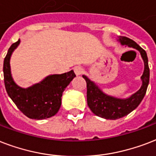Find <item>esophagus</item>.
I'll use <instances>...</instances> for the list:
<instances>
[{"instance_id": "esophagus-1", "label": "esophagus", "mask_w": 156, "mask_h": 156, "mask_svg": "<svg viewBox=\"0 0 156 156\" xmlns=\"http://www.w3.org/2000/svg\"><path fill=\"white\" fill-rule=\"evenodd\" d=\"M74 72L76 76H80V75H81L83 73V69L80 67L77 66V67H74Z\"/></svg>"}]
</instances>
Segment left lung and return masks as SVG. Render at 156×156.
I'll list each match as a JSON object with an SVG mask.
<instances>
[{
    "instance_id": "8db88e82",
    "label": "left lung",
    "mask_w": 156,
    "mask_h": 156,
    "mask_svg": "<svg viewBox=\"0 0 156 156\" xmlns=\"http://www.w3.org/2000/svg\"><path fill=\"white\" fill-rule=\"evenodd\" d=\"M117 41L122 45L129 46L140 52L143 62L144 71L141 76L142 86L136 93L127 98H118L110 96L102 91V89L89 80L86 76H82L87 84V103L92 112L98 116L107 119H117L125 116L138 107L143 99L149 84L150 69L147 53L133 40L125 37H119Z\"/></svg>"
}]
</instances>
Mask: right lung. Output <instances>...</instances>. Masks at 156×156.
Returning a JSON list of instances; mask_svg holds the SVG:
<instances>
[{
	"label": "right lung",
	"mask_w": 156,
	"mask_h": 156,
	"mask_svg": "<svg viewBox=\"0 0 156 156\" xmlns=\"http://www.w3.org/2000/svg\"><path fill=\"white\" fill-rule=\"evenodd\" d=\"M20 44V40L9 47L4 59L5 86L17 107L30 119H44L54 116L61 107L62 92L76 77L73 70L63 74L49 75L28 88H22L14 82L10 70V57Z\"/></svg>",
	"instance_id": "1"
}]
</instances>
